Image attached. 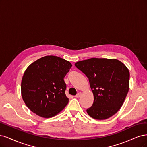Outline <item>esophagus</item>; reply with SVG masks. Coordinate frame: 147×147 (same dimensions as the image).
<instances>
[{"mask_svg": "<svg viewBox=\"0 0 147 147\" xmlns=\"http://www.w3.org/2000/svg\"><path fill=\"white\" fill-rule=\"evenodd\" d=\"M81 94H82V93L81 92H79L77 94H76V98H79L80 96H81Z\"/></svg>", "mask_w": 147, "mask_h": 147, "instance_id": "obj_1", "label": "esophagus"}]
</instances>
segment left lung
Listing matches in <instances>:
<instances>
[{
    "label": "left lung",
    "mask_w": 147,
    "mask_h": 147,
    "mask_svg": "<svg viewBox=\"0 0 147 147\" xmlns=\"http://www.w3.org/2000/svg\"><path fill=\"white\" fill-rule=\"evenodd\" d=\"M88 78L94 96L88 114L106 120L120 110L129 88V71L118 60L92 58L75 63Z\"/></svg>",
    "instance_id": "8db88e82"
}]
</instances>
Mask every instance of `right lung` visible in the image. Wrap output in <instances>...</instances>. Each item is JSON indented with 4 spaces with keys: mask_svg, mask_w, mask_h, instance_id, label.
<instances>
[{
    "mask_svg": "<svg viewBox=\"0 0 147 147\" xmlns=\"http://www.w3.org/2000/svg\"><path fill=\"white\" fill-rule=\"evenodd\" d=\"M72 67L69 61L47 55L30 64L21 81L23 101L29 109L44 118L53 117L68 103L63 78Z\"/></svg>",
    "mask_w": 147,
    "mask_h": 147,
    "instance_id": "1",
    "label": "right lung"
}]
</instances>
